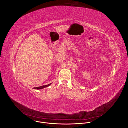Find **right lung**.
Wrapping results in <instances>:
<instances>
[{"mask_svg":"<svg viewBox=\"0 0 128 128\" xmlns=\"http://www.w3.org/2000/svg\"><path fill=\"white\" fill-rule=\"evenodd\" d=\"M52 83H50L48 85H43V86H40V87H34V88H33L34 89H36V90H39V89H43L44 88H46V87H47L48 86H49L50 85H51Z\"/></svg>","mask_w":128,"mask_h":128,"instance_id":"obj_1","label":"right lung"}]
</instances>
